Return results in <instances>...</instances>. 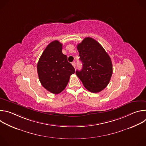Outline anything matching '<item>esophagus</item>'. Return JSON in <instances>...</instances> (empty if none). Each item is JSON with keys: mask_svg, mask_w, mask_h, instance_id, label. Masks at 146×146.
Instances as JSON below:
<instances>
[{"mask_svg": "<svg viewBox=\"0 0 146 146\" xmlns=\"http://www.w3.org/2000/svg\"><path fill=\"white\" fill-rule=\"evenodd\" d=\"M72 64L73 66V67L75 68H76V63H75V62H73Z\"/></svg>", "mask_w": 146, "mask_h": 146, "instance_id": "34e87169", "label": "esophagus"}]
</instances>
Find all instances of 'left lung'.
Here are the masks:
<instances>
[{
    "label": "left lung",
    "mask_w": 146,
    "mask_h": 146,
    "mask_svg": "<svg viewBox=\"0 0 146 146\" xmlns=\"http://www.w3.org/2000/svg\"><path fill=\"white\" fill-rule=\"evenodd\" d=\"M81 70L76 72L85 88L93 93H98L108 85L113 74L110 57L96 40L86 37L77 44Z\"/></svg>",
    "instance_id": "obj_1"
}]
</instances>
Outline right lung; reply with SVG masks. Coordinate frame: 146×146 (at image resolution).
<instances>
[{"label": "right lung", "mask_w": 146, "mask_h": 146, "mask_svg": "<svg viewBox=\"0 0 146 146\" xmlns=\"http://www.w3.org/2000/svg\"><path fill=\"white\" fill-rule=\"evenodd\" d=\"M62 44L58 40L50 43L41 54L37 69L41 85L47 91L58 94L66 87L75 69L62 52Z\"/></svg>", "instance_id": "right-lung-1"}]
</instances>
